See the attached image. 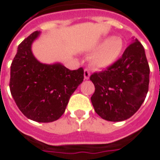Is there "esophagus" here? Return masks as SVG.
Segmentation results:
<instances>
[{
  "instance_id": "esophagus-1",
  "label": "esophagus",
  "mask_w": 160,
  "mask_h": 160,
  "mask_svg": "<svg viewBox=\"0 0 160 160\" xmlns=\"http://www.w3.org/2000/svg\"><path fill=\"white\" fill-rule=\"evenodd\" d=\"M89 77H90V72L88 69H85L84 70V79L87 80V79H89Z\"/></svg>"
}]
</instances>
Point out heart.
I'll list each match as a JSON object with an SVG mask.
<instances>
[{
	"label": "heart",
	"mask_w": 160,
	"mask_h": 160,
	"mask_svg": "<svg viewBox=\"0 0 160 160\" xmlns=\"http://www.w3.org/2000/svg\"><path fill=\"white\" fill-rule=\"evenodd\" d=\"M124 43L119 37H108L98 42L91 52H96L90 58V65L96 70H104L114 64L121 58Z\"/></svg>",
	"instance_id": "b5f03b06"
}]
</instances>
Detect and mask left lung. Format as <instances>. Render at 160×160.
<instances>
[{
	"mask_svg": "<svg viewBox=\"0 0 160 160\" xmlns=\"http://www.w3.org/2000/svg\"><path fill=\"white\" fill-rule=\"evenodd\" d=\"M149 74L145 49L135 38L115 64L90 76L95 85L91 102L96 114L109 122L130 118L145 101Z\"/></svg>",
	"mask_w": 160,
	"mask_h": 160,
	"instance_id": "left-lung-1",
	"label": "left lung"
}]
</instances>
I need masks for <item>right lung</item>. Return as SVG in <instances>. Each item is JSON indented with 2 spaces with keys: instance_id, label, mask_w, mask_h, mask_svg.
<instances>
[{
  "instance_id": "obj_1",
  "label": "right lung",
  "mask_w": 160,
  "mask_h": 160,
  "mask_svg": "<svg viewBox=\"0 0 160 160\" xmlns=\"http://www.w3.org/2000/svg\"><path fill=\"white\" fill-rule=\"evenodd\" d=\"M36 31L18 46L11 64L9 88L22 114L38 122H52L64 114L70 97L83 81V69L71 71L63 64H42L32 52Z\"/></svg>"
}]
</instances>
